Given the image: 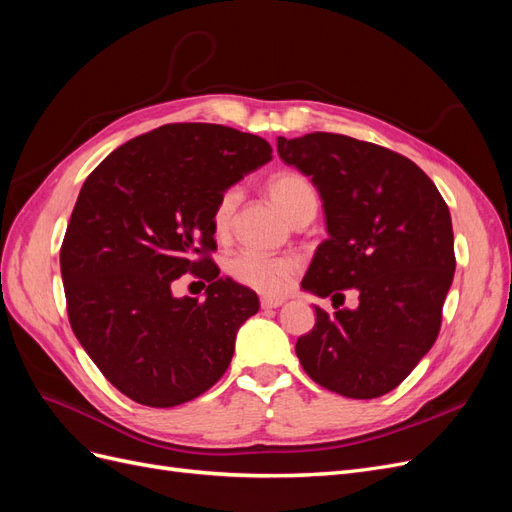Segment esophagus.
Wrapping results in <instances>:
<instances>
[{"mask_svg":"<svg viewBox=\"0 0 512 512\" xmlns=\"http://www.w3.org/2000/svg\"><path fill=\"white\" fill-rule=\"evenodd\" d=\"M280 305H284V299H280V297H262L260 299V307L262 309H275V307H280Z\"/></svg>","mask_w":512,"mask_h":512,"instance_id":"34e87169","label":"esophagus"}]
</instances>
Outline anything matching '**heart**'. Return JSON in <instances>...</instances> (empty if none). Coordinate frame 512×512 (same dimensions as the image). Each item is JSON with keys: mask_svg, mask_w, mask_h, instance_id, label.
<instances>
[{"mask_svg": "<svg viewBox=\"0 0 512 512\" xmlns=\"http://www.w3.org/2000/svg\"><path fill=\"white\" fill-rule=\"evenodd\" d=\"M267 192L275 200V205L280 207L288 218L297 224L303 220L305 215H316L318 209V194L305 175L294 173V170H282V173H275L267 181ZM241 203V188L232 185L226 188L218 203L213 207L211 222L213 230L224 237L230 230L232 218H235V211ZM226 273L235 280L237 284L252 288L262 294H277L284 292L294 273L299 271V260L294 256H262L256 252H237L226 258L224 265Z\"/></svg>", "mask_w": 512, "mask_h": 512, "instance_id": "b5f03b06", "label": "heart"}]
</instances>
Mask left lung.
I'll list each match as a JSON object with an SVG mask.
<instances>
[{
    "label": "left lung",
    "mask_w": 512,
    "mask_h": 512,
    "mask_svg": "<svg viewBox=\"0 0 512 512\" xmlns=\"http://www.w3.org/2000/svg\"><path fill=\"white\" fill-rule=\"evenodd\" d=\"M280 158L312 179L329 239L303 277L316 297L359 305L329 316L297 339L307 376L352 399L393 391L429 352L455 275L451 213L412 160L344 134L277 138ZM344 303V301H342Z\"/></svg>",
    "instance_id": "left-lung-1"
}]
</instances>
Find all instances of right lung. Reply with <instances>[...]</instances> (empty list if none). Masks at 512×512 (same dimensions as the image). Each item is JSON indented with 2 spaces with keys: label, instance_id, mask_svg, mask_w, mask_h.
Returning a JSON list of instances; mask_svg holds the SVG:
<instances>
[{
  "label": "right lung",
  "instance_id": "add662e5",
  "mask_svg": "<svg viewBox=\"0 0 512 512\" xmlns=\"http://www.w3.org/2000/svg\"><path fill=\"white\" fill-rule=\"evenodd\" d=\"M271 153L256 134L168 123L117 147L85 179L59 254L68 318L104 378L136 404H185L228 369L260 303L207 256L211 213ZM185 272L210 282L205 302L174 297Z\"/></svg>",
  "mask_w": 512,
  "mask_h": 512
}]
</instances>
